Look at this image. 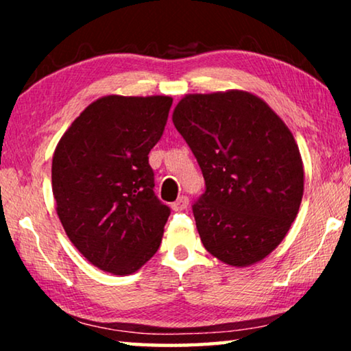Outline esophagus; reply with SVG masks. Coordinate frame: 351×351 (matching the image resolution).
Segmentation results:
<instances>
[{"mask_svg":"<svg viewBox=\"0 0 351 351\" xmlns=\"http://www.w3.org/2000/svg\"><path fill=\"white\" fill-rule=\"evenodd\" d=\"M187 206H189V198L187 197H180L175 201V203H171V209L176 210V212H181V210L186 209Z\"/></svg>","mask_w":351,"mask_h":351,"instance_id":"1","label":"esophagus"}]
</instances>
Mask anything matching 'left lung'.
Returning <instances> with one entry per match:
<instances>
[{
    "label": "left lung",
    "mask_w": 351,
    "mask_h": 351,
    "mask_svg": "<svg viewBox=\"0 0 351 351\" xmlns=\"http://www.w3.org/2000/svg\"><path fill=\"white\" fill-rule=\"evenodd\" d=\"M171 121L206 181L193 217L207 252L237 268L268 257L304 197V162L287 123L241 90L187 94Z\"/></svg>",
    "instance_id": "8db88e82"
}]
</instances>
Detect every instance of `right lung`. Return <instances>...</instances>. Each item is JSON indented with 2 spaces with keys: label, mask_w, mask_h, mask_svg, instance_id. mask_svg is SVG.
<instances>
[{
  "label": "right lung",
  "mask_w": 351,
  "mask_h": 351,
  "mask_svg": "<svg viewBox=\"0 0 351 351\" xmlns=\"http://www.w3.org/2000/svg\"><path fill=\"white\" fill-rule=\"evenodd\" d=\"M170 96H111L86 106L52 156L56 210L96 268L128 276L162 241L170 209L153 192L148 153L164 133Z\"/></svg>",
  "instance_id": "1"
}]
</instances>
